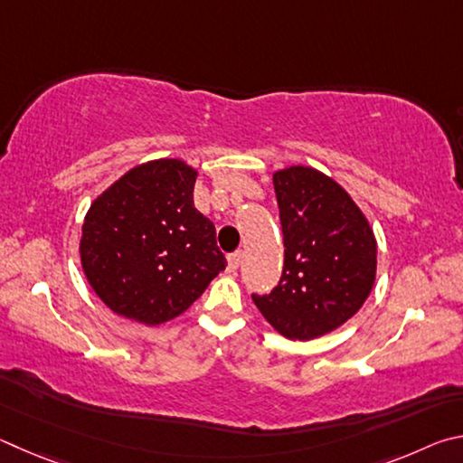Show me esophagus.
I'll return each mask as SVG.
<instances>
[{"mask_svg": "<svg viewBox=\"0 0 463 463\" xmlns=\"http://www.w3.org/2000/svg\"><path fill=\"white\" fill-rule=\"evenodd\" d=\"M241 264V252H233L227 256V269H230V272H236L240 269Z\"/></svg>", "mask_w": 463, "mask_h": 463, "instance_id": "1", "label": "esophagus"}]
</instances>
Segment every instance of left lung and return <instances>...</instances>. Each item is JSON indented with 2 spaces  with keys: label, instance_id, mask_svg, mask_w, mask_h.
Masks as SVG:
<instances>
[{
  "label": "left lung",
  "instance_id": "obj_1",
  "mask_svg": "<svg viewBox=\"0 0 463 463\" xmlns=\"http://www.w3.org/2000/svg\"><path fill=\"white\" fill-rule=\"evenodd\" d=\"M285 269L269 295H252L262 317L293 342L327 335L362 309L376 282L374 230L335 178L293 165L272 175Z\"/></svg>",
  "mask_w": 463,
  "mask_h": 463
}]
</instances>
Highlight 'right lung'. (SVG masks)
Instances as JSON below:
<instances>
[{
  "label": "right lung",
  "mask_w": 463,
  "mask_h": 463,
  "mask_svg": "<svg viewBox=\"0 0 463 463\" xmlns=\"http://www.w3.org/2000/svg\"><path fill=\"white\" fill-rule=\"evenodd\" d=\"M197 175L181 158L142 162L89 207L80 269L119 317L148 327L173 321L225 270L215 225L194 209Z\"/></svg>",
  "instance_id": "obj_1"
}]
</instances>
